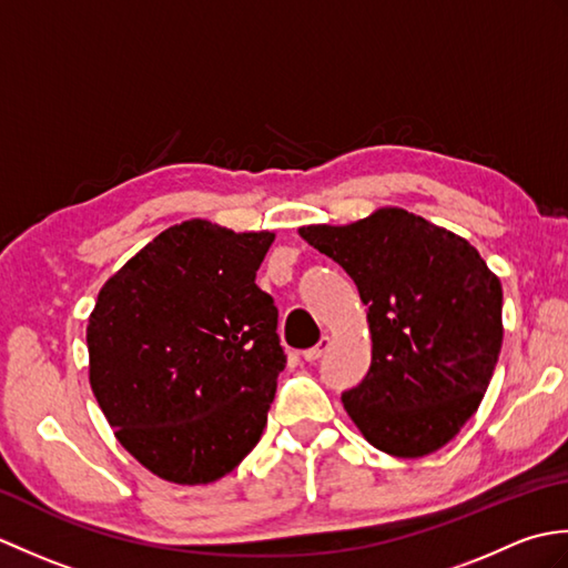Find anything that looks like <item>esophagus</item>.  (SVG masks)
I'll return each instance as SVG.
<instances>
[{
	"instance_id": "obj_1",
	"label": "esophagus",
	"mask_w": 568,
	"mask_h": 568,
	"mask_svg": "<svg viewBox=\"0 0 568 568\" xmlns=\"http://www.w3.org/2000/svg\"><path fill=\"white\" fill-rule=\"evenodd\" d=\"M327 348H329V336H322L317 346H312V348H307V352H303V358L305 361H317V358H322L324 352H327Z\"/></svg>"
}]
</instances>
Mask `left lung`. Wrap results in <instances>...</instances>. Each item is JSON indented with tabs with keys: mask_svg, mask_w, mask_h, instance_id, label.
I'll return each mask as SVG.
<instances>
[{
	"mask_svg": "<svg viewBox=\"0 0 568 568\" xmlns=\"http://www.w3.org/2000/svg\"><path fill=\"white\" fill-rule=\"evenodd\" d=\"M352 275L368 305L366 378L342 393L376 449L417 458L476 413L503 344V287L466 239L385 207L346 226L300 229Z\"/></svg>",
	"mask_w": 568,
	"mask_h": 568,
	"instance_id": "obj_1",
	"label": "left lung"
}]
</instances>
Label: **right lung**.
<instances>
[{
	"mask_svg": "<svg viewBox=\"0 0 568 568\" xmlns=\"http://www.w3.org/2000/svg\"><path fill=\"white\" fill-rule=\"evenodd\" d=\"M273 239L204 220L175 224L98 295L92 393L116 439L155 476L212 484L261 439L287 361L277 307L256 285Z\"/></svg>",
	"mask_w": 568,
	"mask_h": 568,
	"instance_id": "add662e5",
	"label": "right lung"
}]
</instances>
